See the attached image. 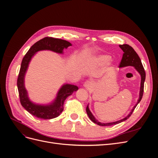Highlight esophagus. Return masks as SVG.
<instances>
[{
    "mask_svg": "<svg viewBox=\"0 0 158 158\" xmlns=\"http://www.w3.org/2000/svg\"><path fill=\"white\" fill-rule=\"evenodd\" d=\"M84 86L85 88H87V89H90L91 88H92V82H91L90 80H87V81H85V82H84Z\"/></svg>",
    "mask_w": 158,
    "mask_h": 158,
    "instance_id": "obj_1",
    "label": "esophagus"
}]
</instances>
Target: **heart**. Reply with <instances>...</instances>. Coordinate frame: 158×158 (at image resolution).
<instances>
[{
  "mask_svg": "<svg viewBox=\"0 0 158 158\" xmlns=\"http://www.w3.org/2000/svg\"><path fill=\"white\" fill-rule=\"evenodd\" d=\"M110 60H111L110 56L107 55H100L94 56L92 59V62L95 65L99 66H103L107 64Z\"/></svg>",
  "mask_w": 158,
  "mask_h": 158,
  "instance_id": "heart-1",
  "label": "heart"
}]
</instances>
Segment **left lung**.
<instances>
[{"label": "left lung", "instance_id": "left-lung-1", "mask_svg": "<svg viewBox=\"0 0 158 158\" xmlns=\"http://www.w3.org/2000/svg\"><path fill=\"white\" fill-rule=\"evenodd\" d=\"M119 47L123 51L124 53L123 55V58L121 60V62L120 63V68H123V67H126V66H133L134 68L136 69V70L138 72V73L140 74L141 76V82H140V93H139V98L138 99V102L136 104L135 106L133 107L131 111L129 113L128 115L125 117L124 118L121 119V120L115 121V122H111V123H101L99 121H98L95 117L93 115V114L92 112L90 111V110L89 109V104L86 107V112L89 118H90V120L94 123L97 124V125L99 126H111V125H117V124L120 123L121 122H123L126 121L127 119H128L129 117H131L132 114V112L136 107L137 106V105L140 103L141 101L142 95H143V92H144V81L146 79V73L144 71V69L143 67L142 64L141 60L140 59L139 56L138 55V54L136 52V51L134 50V49L131 46L127 44H123V45H119Z\"/></svg>", "mask_w": 158, "mask_h": 158}]
</instances>
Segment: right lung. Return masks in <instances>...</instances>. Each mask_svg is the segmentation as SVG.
<instances>
[{
  "mask_svg": "<svg viewBox=\"0 0 158 158\" xmlns=\"http://www.w3.org/2000/svg\"><path fill=\"white\" fill-rule=\"evenodd\" d=\"M72 46L70 42L61 39L45 37L33 44L23 57L19 73L17 86L22 107L32 115L42 119H51L59 116L64 109V102L69 95L78 89L76 85L64 84L60 88L53 101L48 104H39L31 102L25 87V76L30 63L40 51H51L59 54H63V50Z\"/></svg>",
  "mask_w": 158,
  "mask_h": 158,
  "instance_id": "1",
  "label": "right lung"
}]
</instances>
